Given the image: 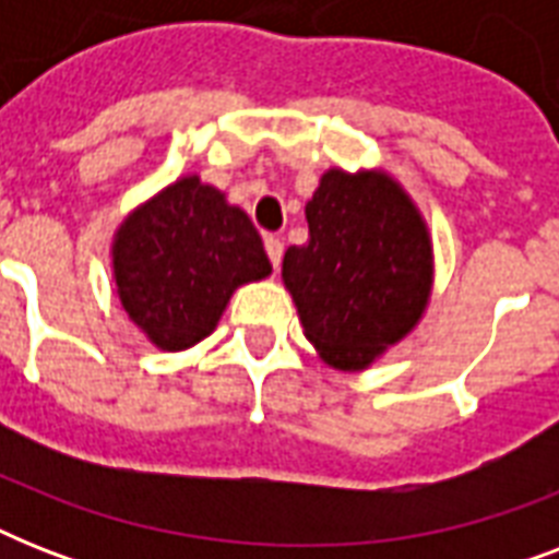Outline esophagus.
<instances>
[{
  "instance_id": "esophagus-1",
  "label": "esophagus",
  "mask_w": 559,
  "mask_h": 559,
  "mask_svg": "<svg viewBox=\"0 0 559 559\" xmlns=\"http://www.w3.org/2000/svg\"><path fill=\"white\" fill-rule=\"evenodd\" d=\"M263 246H266V254H270L272 266L278 270V266H281V254H284V243H281V240L275 235H266V237H263Z\"/></svg>"
}]
</instances>
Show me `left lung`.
I'll return each instance as SVG.
<instances>
[{"label": "left lung", "instance_id": "1", "mask_svg": "<svg viewBox=\"0 0 559 559\" xmlns=\"http://www.w3.org/2000/svg\"><path fill=\"white\" fill-rule=\"evenodd\" d=\"M305 214L310 240L284 252L281 278L319 357L340 371H362L429 305V228L382 170L331 168Z\"/></svg>", "mask_w": 559, "mask_h": 559}]
</instances>
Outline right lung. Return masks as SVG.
<instances>
[{
    "mask_svg": "<svg viewBox=\"0 0 559 559\" xmlns=\"http://www.w3.org/2000/svg\"><path fill=\"white\" fill-rule=\"evenodd\" d=\"M270 272L252 219L200 177L177 179L139 205L112 240L121 307L162 350L205 340L231 293Z\"/></svg>",
    "mask_w": 559,
    "mask_h": 559,
    "instance_id": "right-lung-1",
    "label": "right lung"
}]
</instances>
